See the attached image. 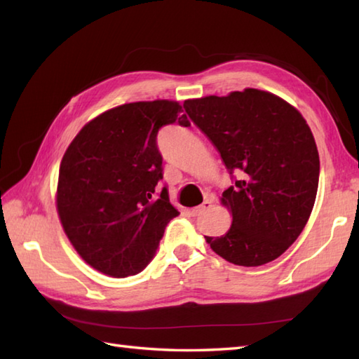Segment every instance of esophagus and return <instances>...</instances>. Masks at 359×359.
<instances>
[{"label": "esophagus", "mask_w": 359, "mask_h": 359, "mask_svg": "<svg viewBox=\"0 0 359 359\" xmlns=\"http://www.w3.org/2000/svg\"><path fill=\"white\" fill-rule=\"evenodd\" d=\"M211 208H212V199H207L202 205H199V207L193 208L191 210V215L193 216H199V215H202V212H205V211H210Z\"/></svg>", "instance_id": "obj_1"}]
</instances>
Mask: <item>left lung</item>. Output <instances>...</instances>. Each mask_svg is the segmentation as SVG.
Returning a JSON list of instances; mask_svg holds the SVG:
<instances>
[{"label": "left lung", "instance_id": "left-lung-1", "mask_svg": "<svg viewBox=\"0 0 359 359\" xmlns=\"http://www.w3.org/2000/svg\"><path fill=\"white\" fill-rule=\"evenodd\" d=\"M184 108L226 170L239 174L220 197L233 216L230 230L205 241L234 265L274 261L302 233L316 201L319 154L306 118L284 98L253 88L188 98Z\"/></svg>", "mask_w": 359, "mask_h": 359}]
</instances>
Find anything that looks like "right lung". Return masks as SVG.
<instances>
[{
    "mask_svg": "<svg viewBox=\"0 0 359 359\" xmlns=\"http://www.w3.org/2000/svg\"><path fill=\"white\" fill-rule=\"evenodd\" d=\"M179 121V102L120 104L80 129L60 163L57 212L67 239L94 270L112 278L142 271L154 256L166 224L179 211L166 188L157 133Z\"/></svg>",
    "mask_w": 359,
    "mask_h": 359,
    "instance_id": "obj_1",
    "label": "right lung"
}]
</instances>
